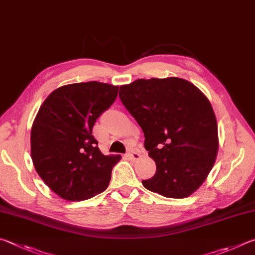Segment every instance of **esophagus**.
Wrapping results in <instances>:
<instances>
[{"label":"esophagus","mask_w":255,"mask_h":255,"mask_svg":"<svg viewBox=\"0 0 255 255\" xmlns=\"http://www.w3.org/2000/svg\"><path fill=\"white\" fill-rule=\"evenodd\" d=\"M128 158L130 159V160H137V159H140V153L137 152V151H135V150H131V151H128Z\"/></svg>","instance_id":"esophagus-1"}]
</instances>
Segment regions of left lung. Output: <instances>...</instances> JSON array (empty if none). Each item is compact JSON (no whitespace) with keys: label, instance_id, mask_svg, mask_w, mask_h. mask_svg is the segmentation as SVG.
<instances>
[{"label":"left lung","instance_id":"8db88e82","mask_svg":"<svg viewBox=\"0 0 255 255\" xmlns=\"http://www.w3.org/2000/svg\"><path fill=\"white\" fill-rule=\"evenodd\" d=\"M119 96L144 133V148L157 164L142 180L146 189L168 198L197 190L215 163L217 122L208 98L188 80L136 79Z\"/></svg>","mask_w":255,"mask_h":255}]
</instances>
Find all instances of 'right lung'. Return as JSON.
<instances>
[{"label": "right lung", "instance_id": "right-lung-1", "mask_svg": "<svg viewBox=\"0 0 255 255\" xmlns=\"http://www.w3.org/2000/svg\"><path fill=\"white\" fill-rule=\"evenodd\" d=\"M118 86L88 82L57 88L40 106L31 128V158L38 175L70 202L104 191L121 155H104L92 131L118 97Z\"/></svg>", "mask_w": 255, "mask_h": 255}]
</instances>
